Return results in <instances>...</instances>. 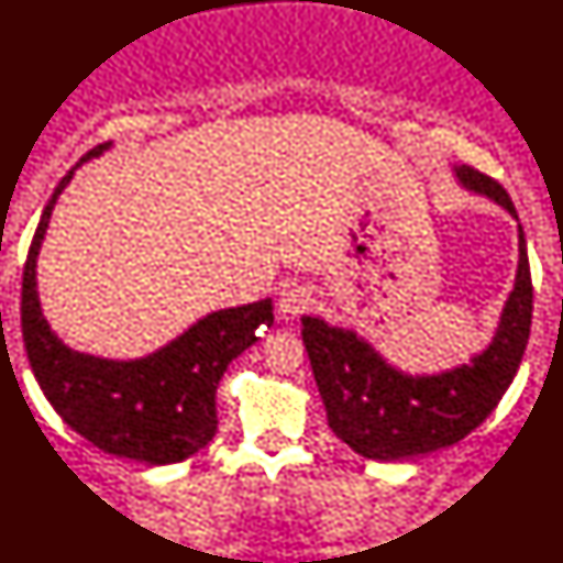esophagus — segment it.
<instances>
[{"mask_svg":"<svg viewBox=\"0 0 563 563\" xmlns=\"http://www.w3.org/2000/svg\"><path fill=\"white\" fill-rule=\"evenodd\" d=\"M311 303V290L306 286H288L286 290L280 294V311L283 314H301L306 306Z\"/></svg>","mask_w":563,"mask_h":563,"instance_id":"1","label":"esophagus"}]
</instances>
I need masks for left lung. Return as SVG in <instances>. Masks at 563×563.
<instances>
[{
	"label": "left lung",
	"instance_id": "1",
	"mask_svg": "<svg viewBox=\"0 0 563 563\" xmlns=\"http://www.w3.org/2000/svg\"><path fill=\"white\" fill-rule=\"evenodd\" d=\"M462 187L486 195L517 218L507 189L473 166H460ZM309 353L327 423L361 457L395 462L457 444L486 421L522 364L532 324V277L528 244L519 225L515 290L501 311L499 330L481 355L452 372L410 376L397 372L353 330L303 317Z\"/></svg>",
	"mask_w": 563,
	"mask_h": 563
}]
</instances>
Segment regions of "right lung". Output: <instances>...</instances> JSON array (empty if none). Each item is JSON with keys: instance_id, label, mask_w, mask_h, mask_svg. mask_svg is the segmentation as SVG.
I'll use <instances>...</instances> for the list:
<instances>
[{"instance_id": "right-lung-1", "label": "right lung", "mask_w": 563, "mask_h": 563, "mask_svg": "<svg viewBox=\"0 0 563 563\" xmlns=\"http://www.w3.org/2000/svg\"><path fill=\"white\" fill-rule=\"evenodd\" d=\"M109 145L111 142L96 145L77 166L101 155ZM75 168L56 184L27 249L20 301L27 361L62 421L98 450L147 465L181 462L216 437L220 376L273 324V301L265 298L212 311L174 343L145 358L109 361L64 345L41 314L35 257L56 197L73 179Z\"/></svg>"}]
</instances>
